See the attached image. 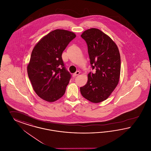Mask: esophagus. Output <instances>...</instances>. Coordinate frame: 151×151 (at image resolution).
Instances as JSON below:
<instances>
[{"instance_id":"obj_1","label":"esophagus","mask_w":151,"mask_h":151,"mask_svg":"<svg viewBox=\"0 0 151 151\" xmlns=\"http://www.w3.org/2000/svg\"><path fill=\"white\" fill-rule=\"evenodd\" d=\"M79 74H80V72H79V71H76V73L73 74V77H74V78H75V77H76V76L78 75Z\"/></svg>"}]
</instances>
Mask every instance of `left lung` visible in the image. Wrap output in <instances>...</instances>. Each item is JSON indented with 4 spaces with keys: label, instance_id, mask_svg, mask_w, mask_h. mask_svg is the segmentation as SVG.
I'll use <instances>...</instances> for the list:
<instances>
[{
    "label": "left lung",
    "instance_id": "left-lung-1",
    "mask_svg": "<svg viewBox=\"0 0 151 151\" xmlns=\"http://www.w3.org/2000/svg\"><path fill=\"white\" fill-rule=\"evenodd\" d=\"M81 36L87 44L91 66L96 72L88 74V81L80 87V92L90 102H101L109 98L119 83L120 52L111 38L98 29L85 30Z\"/></svg>",
    "mask_w": 151,
    "mask_h": 151
}]
</instances>
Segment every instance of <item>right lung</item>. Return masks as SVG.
<instances>
[{"label": "right lung", "instance_id": "obj_1", "mask_svg": "<svg viewBox=\"0 0 151 151\" xmlns=\"http://www.w3.org/2000/svg\"><path fill=\"white\" fill-rule=\"evenodd\" d=\"M75 37L73 32L57 29L44 36L32 51L28 76L36 94L46 101L54 102L66 91L71 75L62 54Z\"/></svg>", "mask_w": 151, "mask_h": 151}]
</instances>
